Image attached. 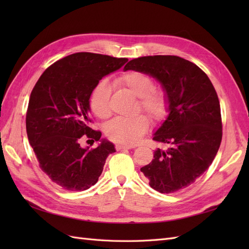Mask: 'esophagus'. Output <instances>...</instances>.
I'll return each mask as SVG.
<instances>
[{
  "mask_svg": "<svg viewBox=\"0 0 249 249\" xmlns=\"http://www.w3.org/2000/svg\"><path fill=\"white\" fill-rule=\"evenodd\" d=\"M115 148H116V150H124V149H131V148H133V146L124 145V144H116Z\"/></svg>",
  "mask_w": 249,
  "mask_h": 249,
  "instance_id": "obj_1",
  "label": "esophagus"
}]
</instances>
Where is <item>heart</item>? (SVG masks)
<instances>
[{"label": "heart", "instance_id": "1", "mask_svg": "<svg viewBox=\"0 0 249 249\" xmlns=\"http://www.w3.org/2000/svg\"><path fill=\"white\" fill-rule=\"evenodd\" d=\"M116 84L139 97V110L147 113L155 122L163 120L168 114L169 101L166 92L155 88L154 79L141 71H127L116 80ZM110 87L106 81H102L92 90L90 95V108L96 117L105 119L110 116ZM149 126L144 115L133 118L116 117L105 125V134L114 142L123 144H134Z\"/></svg>", "mask_w": 249, "mask_h": 249}]
</instances>
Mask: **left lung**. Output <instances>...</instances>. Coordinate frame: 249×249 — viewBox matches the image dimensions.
Listing matches in <instances>:
<instances>
[{
    "label": "left lung",
    "instance_id": "obj_1",
    "mask_svg": "<svg viewBox=\"0 0 249 249\" xmlns=\"http://www.w3.org/2000/svg\"><path fill=\"white\" fill-rule=\"evenodd\" d=\"M124 71L155 78L169 101L168 116L153 139L170 147L157 148L153 161L140 170L160 193L190 186L212 164L222 139L220 104L212 82L197 65L178 56L136 58Z\"/></svg>",
    "mask_w": 249,
    "mask_h": 249
}]
</instances>
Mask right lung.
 <instances>
[{"mask_svg": "<svg viewBox=\"0 0 249 249\" xmlns=\"http://www.w3.org/2000/svg\"><path fill=\"white\" fill-rule=\"evenodd\" d=\"M126 61L76 53L48 67L32 90L26 116L30 145L41 170L65 190L89 189L99 180L107 157L115 152L112 142L101 139L102 133L89 126V99L99 82ZM84 134L101 141L100 145L81 148Z\"/></svg>", "mask_w": 249, "mask_h": 249, "instance_id": "1", "label": "right lung"}]
</instances>
